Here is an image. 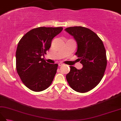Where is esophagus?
<instances>
[{"mask_svg": "<svg viewBox=\"0 0 121 121\" xmlns=\"http://www.w3.org/2000/svg\"><path fill=\"white\" fill-rule=\"evenodd\" d=\"M64 65V64L62 63H59V66H62Z\"/></svg>", "mask_w": 121, "mask_h": 121, "instance_id": "esophagus-1", "label": "esophagus"}]
</instances>
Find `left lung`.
<instances>
[{"label":"left lung","instance_id":"1","mask_svg":"<svg viewBox=\"0 0 121 121\" xmlns=\"http://www.w3.org/2000/svg\"><path fill=\"white\" fill-rule=\"evenodd\" d=\"M65 30L78 43L75 55L83 65L81 70L70 66L66 80L74 91L84 93L97 86L104 77L107 65L106 51L102 40L88 28L74 26Z\"/></svg>","mask_w":121,"mask_h":121}]
</instances>
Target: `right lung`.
Wrapping results in <instances>:
<instances>
[{"instance_id": "1", "label": "right lung", "mask_w": 121, "mask_h": 121, "mask_svg": "<svg viewBox=\"0 0 121 121\" xmlns=\"http://www.w3.org/2000/svg\"><path fill=\"white\" fill-rule=\"evenodd\" d=\"M63 27H39L28 32L18 43L16 51V69L25 86L32 91H44L53 80L58 64H50L43 56L51 46L53 38Z\"/></svg>"}]
</instances>
